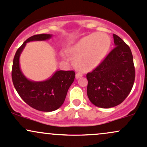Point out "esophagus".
Masks as SVG:
<instances>
[{
    "instance_id": "34e87169",
    "label": "esophagus",
    "mask_w": 147,
    "mask_h": 147,
    "mask_svg": "<svg viewBox=\"0 0 147 147\" xmlns=\"http://www.w3.org/2000/svg\"><path fill=\"white\" fill-rule=\"evenodd\" d=\"M82 76H83V74L80 73H77L76 74V79H78V78H80V77Z\"/></svg>"
}]
</instances>
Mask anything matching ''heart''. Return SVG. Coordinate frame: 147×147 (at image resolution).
Returning <instances> with one entry per match:
<instances>
[{"instance_id": "obj_1", "label": "heart", "mask_w": 147, "mask_h": 147, "mask_svg": "<svg viewBox=\"0 0 147 147\" xmlns=\"http://www.w3.org/2000/svg\"><path fill=\"white\" fill-rule=\"evenodd\" d=\"M111 46V40L104 32L92 33L81 38L69 49L74 64L81 71H90L105 59Z\"/></svg>"}]
</instances>
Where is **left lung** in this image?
Listing matches in <instances>:
<instances>
[{
  "label": "left lung",
  "mask_w": 147,
  "mask_h": 147,
  "mask_svg": "<svg viewBox=\"0 0 147 147\" xmlns=\"http://www.w3.org/2000/svg\"><path fill=\"white\" fill-rule=\"evenodd\" d=\"M115 48L92 72L87 74V94L94 105L107 109L116 107L130 94L135 78L130 47L113 34Z\"/></svg>",
  "instance_id": "8db88e82"
}]
</instances>
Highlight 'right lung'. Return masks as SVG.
I'll list each match as a JSON object with an SVG mask.
<instances>
[{"mask_svg":"<svg viewBox=\"0 0 147 147\" xmlns=\"http://www.w3.org/2000/svg\"><path fill=\"white\" fill-rule=\"evenodd\" d=\"M52 36L51 34H42L29 38L17 50L12 69V83L19 95L31 107L45 112L55 111L63 105L68 90L75 78V72L56 71L46 80L33 81L28 79L22 71L20 57L27 42L46 40Z\"/></svg>","mask_w":147,"mask_h":147,"instance_id":"obj_1","label":"right lung"}]
</instances>
